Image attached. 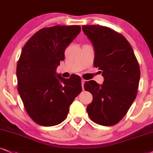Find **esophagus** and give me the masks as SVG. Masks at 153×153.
Masks as SVG:
<instances>
[{"instance_id":"esophagus-1","label":"esophagus","mask_w":153,"mask_h":153,"mask_svg":"<svg viewBox=\"0 0 153 153\" xmlns=\"http://www.w3.org/2000/svg\"><path fill=\"white\" fill-rule=\"evenodd\" d=\"M85 82H86V80H84V79H82V89L84 90V84H85Z\"/></svg>"}]
</instances>
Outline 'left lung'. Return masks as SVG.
Instances as JSON below:
<instances>
[{"instance_id":"1","label":"left lung","mask_w":153,"mask_h":153,"mask_svg":"<svg viewBox=\"0 0 153 153\" xmlns=\"http://www.w3.org/2000/svg\"><path fill=\"white\" fill-rule=\"evenodd\" d=\"M82 30L94 46L95 67L104 81L100 85L91 80L84 89L93 96L86 108L96 123L111 126L125 116L137 95L140 70L134 52L121 34L101 25H84Z\"/></svg>"}]
</instances>
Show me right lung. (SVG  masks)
Segmentation results:
<instances>
[{"mask_svg":"<svg viewBox=\"0 0 153 153\" xmlns=\"http://www.w3.org/2000/svg\"><path fill=\"white\" fill-rule=\"evenodd\" d=\"M79 25H56L35 33L24 45L17 65L18 91L25 108L36 123L58 125L82 91L79 76L63 78L56 74L65 51L79 35Z\"/></svg>","mask_w":153,"mask_h":153,"instance_id":"add662e5","label":"right lung"}]
</instances>
